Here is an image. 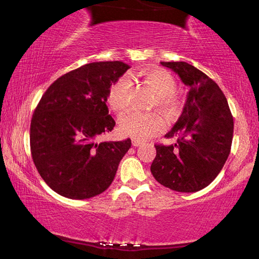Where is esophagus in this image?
<instances>
[{
    "instance_id": "esophagus-1",
    "label": "esophagus",
    "mask_w": 259,
    "mask_h": 259,
    "mask_svg": "<svg viewBox=\"0 0 259 259\" xmlns=\"http://www.w3.org/2000/svg\"><path fill=\"white\" fill-rule=\"evenodd\" d=\"M132 144L133 147H140L142 144V142L140 141V140H137V139H132Z\"/></svg>"
}]
</instances>
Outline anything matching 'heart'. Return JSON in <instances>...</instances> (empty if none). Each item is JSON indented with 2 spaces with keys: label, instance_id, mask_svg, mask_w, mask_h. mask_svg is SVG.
<instances>
[{
  "label": "heart",
  "instance_id": "obj_1",
  "mask_svg": "<svg viewBox=\"0 0 259 259\" xmlns=\"http://www.w3.org/2000/svg\"><path fill=\"white\" fill-rule=\"evenodd\" d=\"M142 77L144 85L157 95V107L162 112L173 113L178 108V99L174 95L176 92L174 77L164 69L144 71ZM132 94V83L127 77H120L109 88L107 102L117 115H122L131 107ZM119 127L122 134L142 141L160 134L165 130V121L157 113L132 112L121 118Z\"/></svg>",
  "mask_w": 259,
  "mask_h": 259
}]
</instances>
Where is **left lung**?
<instances>
[{"label":"left lung","mask_w":259,"mask_h":259,"mask_svg":"<svg viewBox=\"0 0 259 259\" xmlns=\"http://www.w3.org/2000/svg\"><path fill=\"white\" fill-rule=\"evenodd\" d=\"M189 88L182 115L165 138L174 144H156L151 173L158 182L179 192H197L215 180L230 155L233 117L220 86L201 70L183 61L160 62Z\"/></svg>","instance_id":"left-lung-1"}]
</instances>
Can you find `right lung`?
Wrapping results in <instances>:
<instances>
[{
  "label": "right lung",
  "mask_w": 259,
  "mask_h": 259,
  "mask_svg": "<svg viewBox=\"0 0 259 259\" xmlns=\"http://www.w3.org/2000/svg\"><path fill=\"white\" fill-rule=\"evenodd\" d=\"M127 69L121 61L81 66L54 80L35 108L31 158L45 183L60 196L92 198L115 179L132 142H101L100 137L115 127L106 104L108 91Z\"/></svg>",
  "instance_id": "obj_1"
}]
</instances>
